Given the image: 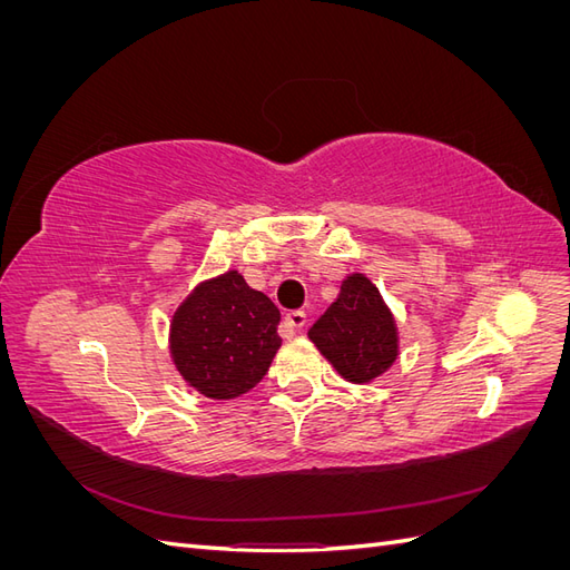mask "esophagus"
Returning <instances> with one entry per match:
<instances>
[{
    "instance_id": "esophagus-1",
    "label": "esophagus",
    "mask_w": 570,
    "mask_h": 570,
    "mask_svg": "<svg viewBox=\"0 0 570 570\" xmlns=\"http://www.w3.org/2000/svg\"><path fill=\"white\" fill-rule=\"evenodd\" d=\"M304 327H306V314L304 312H292L283 321V335L285 337L299 335V333H304Z\"/></svg>"
}]
</instances>
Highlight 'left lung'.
<instances>
[{
    "label": "left lung",
    "instance_id": "obj_1",
    "mask_svg": "<svg viewBox=\"0 0 570 570\" xmlns=\"http://www.w3.org/2000/svg\"><path fill=\"white\" fill-rule=\"evenodd\" d=\"M308 340L354 385L373 383L400 356L396 321L364 273H350L342 281L337 299L314 323Z\"/></svg>",
    "mask_w": 570,
    "mask_h": 570
}]
</instances>
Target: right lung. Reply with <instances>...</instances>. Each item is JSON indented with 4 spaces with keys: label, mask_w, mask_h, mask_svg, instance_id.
<instances>
[{
    "label": "right lung",
    "mask_w": 570,
    "mask_h": 570,
    "mask_svg": "<svg viewBox=\"0 0 570 570\" xmlns=\"http://www.w3.org/2000/svg\"><path fill=\"white\" fill-rule=\"evenodd\" d=\"M281 312L237 271L199 283L170 318L168 350L183 381L209 400L262 383L281 350Z\"/></svg>",
    "instance_id": "add662e5"
}]
</instances>
